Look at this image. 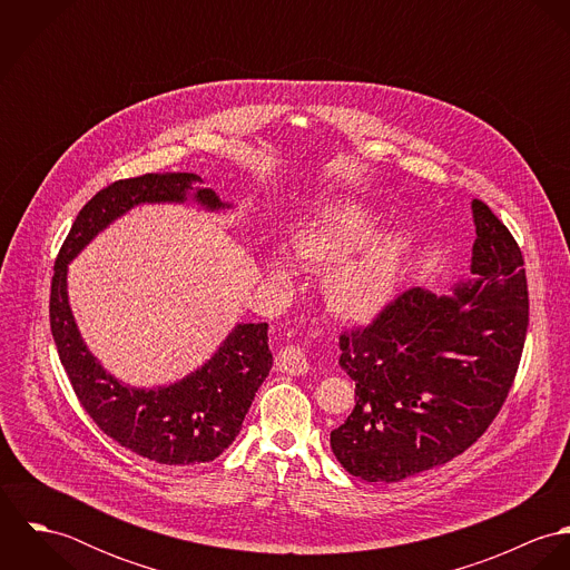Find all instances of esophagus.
I'll list each match as a JSON object with an SVG mask.
<instances>
[{
    "label": "esophagus",
    "mask_w": 570,
    "mask_h": 570,
    "mask_svg": "<svg viewBox=\"0 0 570 570\" xmlns=\"http://www.w3.org/2000/svg\"><path fill=\"white\" fill-rule=\"evenodd\" d=\"M276 368L289 375H305L309 371V362L298 344H287L276 355Z\"/></svg>",
    "instance_id": "esophagus-1"
}]
</instances>
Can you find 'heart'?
Wrapping results in <instances>:
<instances>
[{"label": "heart", "instance_id": "1", "mask_svg": "<svg viewBox=\"0 0 570 570\" xmlns=\"http://www.w3.org/2000/svg\"><path fill=\"white\" fill-rule=\"evenodd\" d=\"M377 219L357 204H333L301 224L287 239V254L309 272H321L326 312L344 323L373 321L391 303L404 245L393 235L373 237ZM274 283L289 276L276 261H267Z\"/></svg>", "mask_w": 570, "mask_h": 570}]
</instances>
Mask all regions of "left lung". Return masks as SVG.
Masks as SVG:
<instances>
[{"label":"left lung","mask_w":570,"mask_h":570,"mask_svg":"<svg viewBox=\"0 0 570 570\" xmlns=\"http://www.w3.org/2000/svg\"><path fill=\"white\" fill-rule=\"evenodd\" d=\"M474 278L452 296L412 287L366 326L340 335L355 407L331 432L340 465L397 483L463 454L504 404L524 348V258L485 202H472Z\"/></svg>","instance_id":"obj_1"}]
</instances>
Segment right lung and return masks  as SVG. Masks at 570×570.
I'll list each match as a JSON object with an SVG mask.
<instances>
[{"mask_svg": "<svg viewBox=\"0 0 570 570\" xmlns=\"http://www.w3.org/2000/svg\"><path fill=\"white\" fill-rule=\"evenodd\" d=\"M193 173H147L98 190L77 215L55 263L50 328L68 380L94 423L116 443L163 465L215 461L239 434L258 386L272 368L267 323L237 325L219 351L193 375L156 391L114 380L87 351L68 303V263L102 228L138 204L193 199L210 210L226 208Z\"/></svg>", "mask_w": 570, "mask_h": 570, "instance_id": "obj_1", "label": "right lung"}]
</instances>
